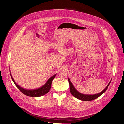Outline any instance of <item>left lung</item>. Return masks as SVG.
<instances>
[{
    "label": "left lung",
    "mask_w": 124,
    "mask_h": 124,
    "mask_svg": "<svg viewBox=\"0 0 124 124\" xmlns=\"http://www.w3.org/2000/svg\"><path fill=\"white\" fill-rule=\"evenodd\" d=\"M68 81H69V85H70V93L72 94V95L75 97V98L83 101H92L94 100L97 98H98L99 97H100L101 95L103 93H104L105 91L107 90L108 87L109 86L111 81L109 82V83H108V86L106 87V88L105 89L102 91L101 92L95 94V95H84V94H82L80 93H79L78 91L74 87V86H73V84L72 83L71 81H70V79L68 78Z\"/></svg>",
    "instance_id": "obj_1"
}]
</instances>
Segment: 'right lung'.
<instances>
[{"label": "right lung", "mask_w": 124, "mask_h": 124, "mask_svg": "<svg viewBox=\"0 0 124 124\" xmlns=\"http://www.w3.org/2000/svg\"><path fill=\"white\" fill-rule=\"evenodd\" d=\"M55 76H56V75L51 77L47 80V81L46 82V83H45V84L44 85H43L42 87L38 88V89H35V90H27V89H23V88H22L21 86L17 85L16 83V82L14 81V79L12 77V75H11V77L13 81L14 82V83L16 85V86L17 87V88H18V89L21 91V92H22L24 95H25L27 96L31 97H41V96H42L47 94L49 92V91L50 89L52 81L53 79L54 78Z\"/></svg>", "instance_id": "obj_1"}]
</instances>
